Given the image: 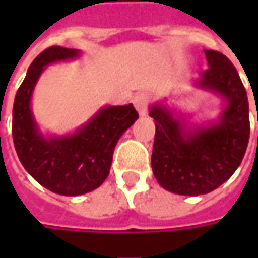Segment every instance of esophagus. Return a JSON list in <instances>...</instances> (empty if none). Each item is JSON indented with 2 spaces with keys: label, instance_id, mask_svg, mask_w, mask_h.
<instances>
[{
  "label": "esophagus",
  "instance_id": "esophagus-1",
  "mask_svg": "<svg viewBox=\"0 0 258 258\" xmlns=\"http://www.w3.org/2000/svg\"><path fill=\"white\" fill-rule=\"evenodd\" d=\"M149 100H151V97H149V94L148 93H138L134 97V103L135 107H136V110L139 112L141 116H145L146 112H148V106H149Z\"/></svg>",
  "mask_w": 258,
  "mask_h": 258
}]
</instances>
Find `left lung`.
Here are the masks:
<instances>
[{
    "mask_svg": "<svg viewBox=\"0 0 258 258\" xmlns=\"http://www.w3.org/2000/svg\"><path fill=\"white\" fill-rule=\"evenodd\" d=\"M204 53L210 67L195 85L227 102L220 120L189 131L164 104H154L149 112L156 126L151 159L155 178L166 191L179 195L208 194L230 179L250 138L248 99L235 67L220 51Z\"/></svg>",
    "mask_w": 258,
    "mask_h": 258,
    "instance_id": "obj_1",
    "label": "left lung"
}]
</instances>
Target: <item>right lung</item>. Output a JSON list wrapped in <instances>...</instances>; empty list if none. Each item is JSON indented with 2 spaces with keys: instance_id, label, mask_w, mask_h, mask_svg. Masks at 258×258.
I'll list each match as a JSON object with an SVG mask.
<instances>
[{
  "instance_id": "obj_1",
  "label": "right lung",
  "mask_w": 258,
  "mask_h": 258,
  "mask_svg": "<svg viewBox=\"0 0 258 258\" xmlns=\"http://www.w3.org/2000/svg\"><path fill=\"white\" fill-rule=\"evenodd\" d=\"M79 50L53 45L37 55L17 90L13 107V139L20 162L40 185L75 197L99 188L107 178L114 146L139 117L134 104L106 106L66 136L44 138L31 112V94L45 66L72 60Z\"/></svg>"
}]
</instances>
